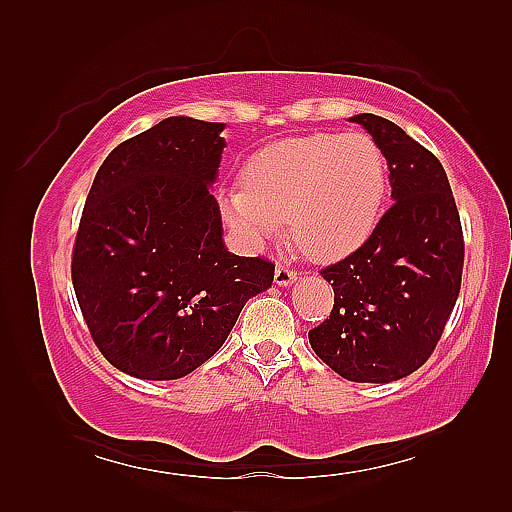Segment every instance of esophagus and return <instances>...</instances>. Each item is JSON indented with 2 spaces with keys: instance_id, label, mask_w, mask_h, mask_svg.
I'll return each mask as SVG.
<instances>
[{
  "instance_id": "esophagus-1",
  "label": "esophagus",
  "mask_w": 512,
  "mask_h": 512,
  "mask_svg": "<svg viewBox=\"0 0 512 512\" xmlns=\"http://www.w3.org/2000/svg\"><path fill=\"white\" fill-rule=\"evenodd\" d=\"M295 281H297L295 270L286 264H277V268H275V284L277 286H290V284H295Z\"/></svg>"
}]
</instances>
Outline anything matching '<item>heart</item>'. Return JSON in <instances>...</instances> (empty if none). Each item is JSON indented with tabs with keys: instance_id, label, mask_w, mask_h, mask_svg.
<instances>
[{
	"instance_id": "b5f03b06",
	"label": "heart",
	"mask_w": 512,
	"mask_h": 512,
	"mask_svg": "<svg viewBox=\"0 0 512 512\" xmlns=\"http://www.w3.org/2000/svg\"><path fill=\"white\" fill-rule=\"evenodd\" d=\"M385 195V154L372 136L312 134L257 151L244 169V187L222 193V213L253 242L290 222L303 253L332 262L372 235Z\"/></svg>"
}]
</instances>
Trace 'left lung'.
Masks as SVG:
<instances>
[{
  "mask_svg": "<svg viewBox=\"0 0 512 512\" xmlns=\"http://www.w3.org/2000/svg\"><path fill=\"white\" fill-rule=\"evenodd\" d=\"M383 149L396 202L352 255L321 270L334 288L312 350L354 383H391L429 361L460 295L464 235L447 171L383 116L356 114Z\"/></svg>",
  "mask_w": 512,
  "mask_h": 512,
  "instance_id": "8db88e82",
  "label": "left lung"
}]
</instances>
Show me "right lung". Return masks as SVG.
Returning <instances> with one entry per match:
<instances>
[{
  "instance_id": "add662e5",
  "label": "right lung",
  "mask_w": 512,
  "mask_h": 512,
  "mask_svg": "<svg viewBox=\"0 0 512 512\" xmlns=\"http://www.w3.org/2000/svg\"><path fill=\"white\" fill-rule=\"evenodd\" d=\"M224 123L171 116L125 140L96 171L72 248V284L92 341L145 380L191 374L220 350L275 264L224 248L209 184Z\"/></svg>"
}]
</instances>
